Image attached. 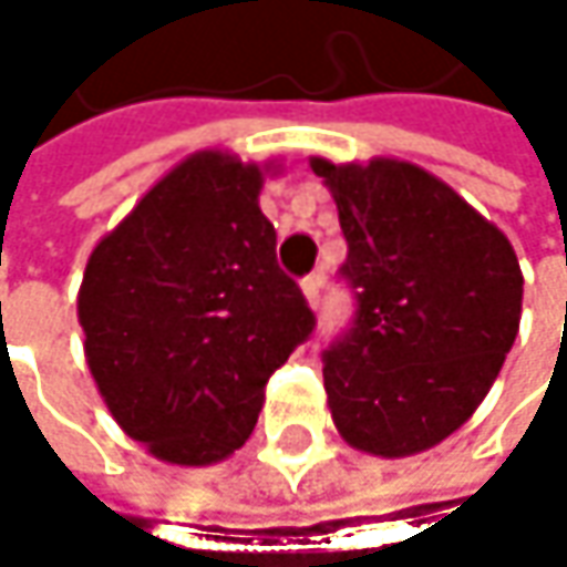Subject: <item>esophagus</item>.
Listing matches in <instances>:
<instances>
[{"mask_svg":"<svg viewBox=\"0 0 567 567\" xmlns=\"http://www.w3.org/2000/svg\"><path fill=\"white\" fill-rule=\"evenodd\" d=\"M321 282H324L321 272H311L308 279H301V295L311 308H318V301H321Z\"/></svg>","mask_w":567,"mask_h":567,"instance_id":"obj_1","label":"esophagus"}]
</instances>
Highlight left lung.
I'll return each instance as SVG.
<instances>
[{
    "mask_svg": "<svg viewBox=\"0 0 567 567\" xmlns=\"http://www.w3.org/2000/svg\"><path fill=\"white\" fill-rule=\"evenodd\" d=\"M348 239L358 318L324 351L328 410L348 446L400 460L456 433L503 371L522 269L499 226L416 164L308 161Z\"/></svg>",
    "mask_w": 567,
    "mask_h": 567,
    "instance_id": "left-lung-1",
    "label": "left lung"
}]
</instances>
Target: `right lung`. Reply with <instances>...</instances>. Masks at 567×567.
Here are the masks:
<instances>
[{
  "mask_svg": "<svg viewBox=\"0 0 567 567\" xmlns=\"http://www.w3.org/2000/svg\"><path fill=\"white\" fill-rule=\"evenodd\" d=\"M272 164L209 147L164 173L91 249L84 358L117 426L173 466H213L252 433L269 378L311 334L259 209Z\"/></svg>",
  "mask_w": 567,
  "mask_h": 567,
  "instance_id": "right-lung-1",
  "label": "right lung"
}]
</instances>
